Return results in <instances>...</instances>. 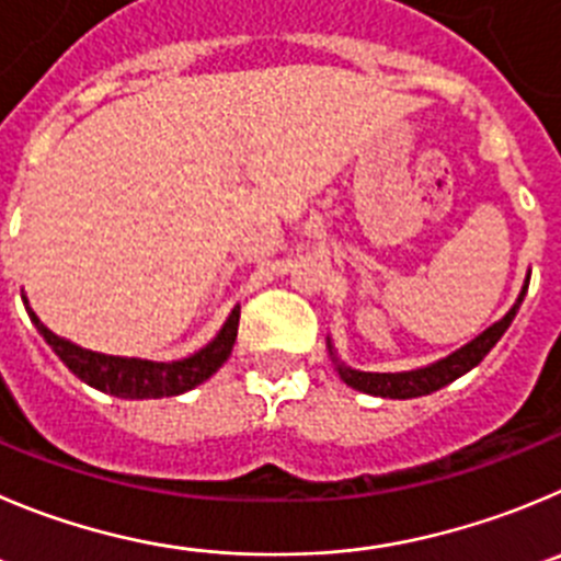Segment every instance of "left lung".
<instances>
[{
    "mask_svg": "<svg viewBox=\"0 0 561 561\" xmlns=\"http://www.w3.org/2000/svg\"><path fill=\"white\" fill-rule=\"evenodd\" d=\"M526 287H523L520 296H517L515 307H512L499 323H493L486 332H481L479 337L470 340L465 348L454 352L451 357L439 359V363L428 365V368L407 370V374H363V370H352L337 365L340 379H343L348 387H354V390L370 392V396H381V399H417V396H428V392L439 390V387L451 385L454 379H459V376L468 374L470 368H476V365L490 354V348L499 343L501 334L510 329L512 318H515V312L520 310Z\"/></svg>",
    "mask_w": 561,
    "mask_h": 561,
    "instance_id": "8db88e82",
    "label": "left lung"
}]
</instances>
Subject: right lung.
Here are the masks:
<instances>
[{
	"label": "right lung",
	"instance_id": "add662e5",
	"mask_svg": "<svg viewBox=\"0 0 561 561\" xmlns=\"http://www.w3.org/2000/svg\"><path fill=\"white\" fill-rule=\"evenodd\" d=\"M27 312L35 327H38V332L44 334L46 343L55 348V354L68 365L71 374L80 376L82 381H88L96 390L118 396V399H162V396H180V392L193 390L227 363L240 323V307H234L218 337L204 345L198 354L180 359V363H149V359L107 357V354L85 352L80 345L68 343V340L49 332L38 321V316L30 310V305Z\"/></svg>",
	"mask_w": 561,
	"mask_h": 561
}]
</instances>
